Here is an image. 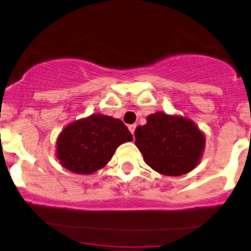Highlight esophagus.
<instances>
[{
    "label": "esophagus",
    "instance_id": "esophagus-1",
    "mask_svg": "<svg viewBox=\"0 0 251 251\" xmlns=\"http://www.w3.org/2000/svg\"><path fill=\"white\" fill-rule=\"evenodd\" d=\"M129 128V130H130V133L134 135V133H135V130H136V125H130L128 126Z\"/></svg>",
    "mask_w": 251,
    "mask_h": 251
}]
</instances>
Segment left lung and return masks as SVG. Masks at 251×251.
I'll return each instance as SVG.
<instances>
[{
  "label": "left lung",
  "mask_w": 251,
  "mask_h": 251,
  "mask_svg": "<svg viewBox=\"0 0 251 251\" xmlns=\"http://www.w3.org/2000/svg\"><path fill=\"white\" fill-rule=\"evenodd\" d=\"M135 145L153 170L179 176L198 165L205 137L188 118L156 112L147 117V125L137 126Z\"/></svg>",
  "instance_id": "left-lung-1"
}]
</instances>
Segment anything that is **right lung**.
I'll use <instances>...</instances> for the list:
<instances>
[{"label":"right lung","mask_w":251,"mask_h":251,"mask_svg":"<svg viewBox=\"0 0 251 251\" xmlns=\"http://www.w3.org/2000/svg\"><path fill=\"white\" fill-rule=\"evenodd\" d=\"M128 141H133V136L122 121L94 114L75 121L61 131L57 156L73 173L91 174L104 167L118 146Z\"/></svg>","instance_id":"right-lung-1"}]
</instances>
